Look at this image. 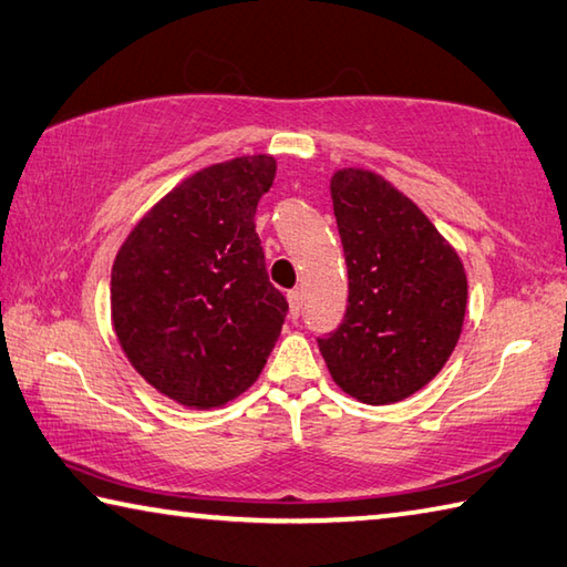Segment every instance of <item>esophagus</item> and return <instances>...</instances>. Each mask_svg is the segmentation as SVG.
Listing matches in <instances>:
<instances>
[{
	"mask_svg": "<svg viewBox=\"0 0 567 567\" xmlns=\"http://www.w3.org/2000/svg\"><path fill=\"white\" fill-rule=\"evenodd\" d=\"M287 302H290V315L297 319L302 315V292L300 290H290L287 292Z\"/></svg>",
	"mask_w": 567,
	"mask_h": 567,
	"instance_id": "1",
	"label": "esophagus"
}]
</instances>
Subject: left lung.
Returning a JSON list of instances; mask_svg holds the SVG:
<instances>
[{"label":"left lung","mask_w":567,"mask_h":567,"mask_svg":"<svg viewBox=\"0 0 567 567\" xmlns=\"http://www.w3.org/2000/svg\"><path fill=\"white\" fill-rule=\"evenodd\" d=\"M349 297L342 324L317 337L334 382L364 404H394L434 379L458 342L466 272L404 193L372 171L332 176Z\"/></svg>","instance_id":"obj_1"}]
</instances>
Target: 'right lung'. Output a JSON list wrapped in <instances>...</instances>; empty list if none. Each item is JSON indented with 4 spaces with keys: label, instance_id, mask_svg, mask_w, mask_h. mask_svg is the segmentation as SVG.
I'll return each instance as SVG.
<instances>
[{
    "label": "right lung",
    "instance_id": "right-lung-1",
    "mask_svg": "<svg viewBox=\"0 0 567 567\" xmlns=\"http://www.w3.org/2000/svg\"><path fill=\"white\" fill-rule=\"evenodd\" d=\"M275 158L203 168L173 188L121 245L111 272L113 329L136 372L183 406L243 394L287 317L265 270L255 210Z\"/></svg>",
    "mask_w": 567,
    "mask_h": 567
}]
</instances>
